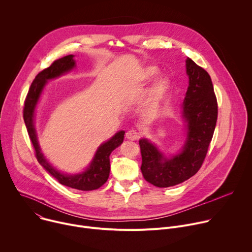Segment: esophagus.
<instances>
[{
	"instance_id": "esophagus-1",
	"label": "esophagus",
	"mask_w": 252,
	"mask_h": 252,
	"mask_svg": "<svg viewBox=\"0 0 252 252\" xmlns=\"http://www.w3.org/2000/svg\"><path fill=\"white\" fill-rule=\"evenodd\" d=\"M126 137L127 139H129V140H136V139H138V137H139V132H138L137 130H135V129H129V130L126 132Z\"/></svg>"
}]
</instances>
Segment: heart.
<instances>
[{
	"mask_svg": "<svg viewBox=\"0 0 252 252\" xmlns=\"http://www.w3.org/2000/svg\"><path fill=\"white\" fill-rule=\"evenodd\" d=\"M158 75V69L156 66H147L142 70L141 82L147 84L154 80ZM169 91V82L165 78L157 79L147 92L146 97L143 99V109L147 112H154L160 105Z\"/></svg>",
	"mask_w": 252,
	"mask_h": 252,
	"instance_id": "b5f03b06",
	"label": "heart"
}]
</instances>
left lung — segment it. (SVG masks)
<instances>
[{
	"mask_svg": "<svg viewBox=\"0 0 252 252\" xmlns=\"http://www.w3.org/2000/svg\"><path fill=\"white\" fill-rule=\"evenodd\" d=\"M189 87L182 103L185 140L174 155H165L147 137L139 139L146 181L158 188L182 184L200 168L218 120V102L207 71L191 59L186 60Z\"/></svg>",
	"mask_w": 252,
	"mask_h": 252,
	"instance_id": "obj_1",
	"label": "left lung"
}]
</instances>
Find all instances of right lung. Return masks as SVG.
Masks as SVG:
<instances>
[{
  "label": "right lung",
  "instance_id": "right-lung-1",
  "mask_svg": "<svg viewBox=\"0 0 252 252\" xmlns=\"http://www.w3.org/2000/svg\"><path fill=\"white\" fill-rule=\"evenodd\" d=\"M74 58V55H68L59 59L35 77L25 101L24 121L34 148L37 159L47 172L63 186L79 190H94L99 189L109 178L111 170L110 156L113 151L123 143L126 131L120 130L110 139L102 142L97 148L92 161L84 170L78 173H66L56 168L47 159L40 147L37 130L34 126L35 111H37V106L48 82L60 78L76 68L77 63Z\"/></svg>",
  "mask_w": 252,
  "mask_h": 252
}]
</instances>
